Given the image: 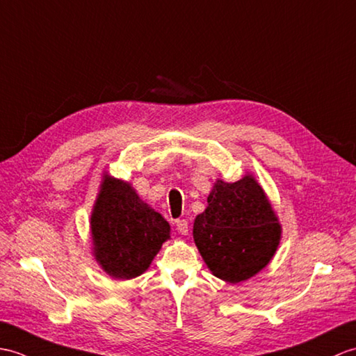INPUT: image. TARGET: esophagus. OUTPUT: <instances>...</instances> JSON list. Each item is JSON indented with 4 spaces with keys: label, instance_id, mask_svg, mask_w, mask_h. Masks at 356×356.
Returning a JSON list of instances; mask_svg holds the SVG:
<instances>
[{
    "label": "esophagus",
    "instance_id": "obj_1",
    "mask_svg": "<svg viewBox=\"0 0 356 356\" xmlns=\"http://www.w3.org/2000/svg\"><path fill=\"white\" fill-rule=\"evenodd\" d=\"M177 230L183 234V236H186L187 233H188V222L186 219H179V220H177Z\"/></svg>",
    "mask_w": 356,
    "mask_h": 356
}]
</instances>
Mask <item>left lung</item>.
I'll list each match as a JSON object with an SVG mask.
<instances>
[{"mask_svg":"<svg viewBox=\"0 0 356 356\" xmlns=\"http://www.w3.org/2000/svg\"><path fill=\"white\" fill-rule=\"evenodd\" d=\"M207 202L193 224L204 262L228 283L252 277L270 264L282 234L264 188L250 173L236 183L218 179Z\"/></svg>","mask_w":356,"mask_h":356,"instance_id":"left-lung-1","label":"left lung"}]
</instances>
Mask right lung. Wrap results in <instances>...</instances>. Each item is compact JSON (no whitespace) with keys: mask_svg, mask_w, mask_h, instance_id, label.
<instances>
[{"mask_svg":"<svg viewBox=\"0 0 356 356\" xmlns=\"http://www.w3.org/2000/svg\"><path fill=\"white\" fill-rule=\"evenodd\" d=\"M91 238L102 270L113 279L129 280L152 264L170 239V225L129 183L104 175L91 213Z\"/></svg>","mask_w":356,"mask_h":356,"instance_id":"right-lung-1","label":"right lung"}]
</instances>
